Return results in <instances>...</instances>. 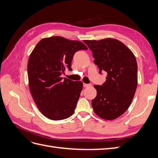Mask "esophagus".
<instances>
[{"instance_id": "34e87169", "label": "esophagus", "mask_w": 158, "mask_h": 158, "mask_svg": "<svg viewBox=\"0 0 158 158\" xmlns=\"http://www.w3.org/2000/svg\"><path fill=\"white\" fill-rule=\"evenodd\" d=\"M83 85H84V87H85V88H88V87H91V86H92V84H85V83H84Z\"/></svg>"}]
</instances>
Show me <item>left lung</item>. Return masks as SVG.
Segmentation results:
<instances>
[{
	"label": "left lung",
	"mask_w": 158,
	"mask_h": 158,
	"mask_svg": "<svg viewBox=\"0 0 158 158\" xmlns=\"http://www.w3.org/2000/svg\"><path fill=\"white\" fill-rule=\"evenodd\" d=\"M92 51L99 73L106 72V81L95 85L97 95L92 106L95 113L106 120H113L125 113L132 103L138 84L137 63L133 52L120 41L106 38L84 40Z\"/></svg>",
	"instance_id": "obj_1"
}]
</instances>
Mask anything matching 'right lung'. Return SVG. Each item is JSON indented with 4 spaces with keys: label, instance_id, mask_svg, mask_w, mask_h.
Masks as SVG:
<instances>
[{
    "label": "right lung",
    "instance_id": "obj_1",
    "mask_svg": "<svg viewBox=\"0 0 158 158\" xmlns=\"http://www.w3.org/2000/svg\"><path fill=\"white\" fill-rule=\"evenodd\" d=\"M88 49L83 43L60 36L44 38L36 45L27 63L29 87L41 113L51 120H63L74 112L83 84L60 77L72 70L75 52Z\"/></svg>",
    "mask_w": 158,
    "mask_h": 158
}]
</instances>
